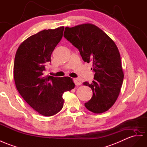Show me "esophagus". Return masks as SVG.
<instances>
[{"label":"esophagus","mask_w":147,"mask_h":147,"mask_svg":"<svg viewBox=\"0 0 147 147\" xmlns=\"http://www.w3.org/2000/svg\"><path fill=\"white\" fill-rule=\"evenodd\" d=\"M73 81H74V84H76V86H80V85L81 84V82L80 80H79L78 78H74V79H73Z\"/></svg>","instance_id":"obj_1"}]
</instances>
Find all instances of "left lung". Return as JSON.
I'll list each match as a JSON object with an SVG mask.
<instances>
[{
    "mask_svg": "<svg viewBox=\"0 0 147 147\" xmlns=\"http://www.w3.org/2000/svg\"><path fill=\"white\" fill-rule=\"evenodd\" d=\"M64 37L78 49L84 62L92 63L94 80L83 84L91 88L93 94L85 107L95 114L108 111L117 99L123 80L115 43L102 30L91 24L66 27Z\"/></svg>",
    "mask_w": 147,
    "mask_h": 147,
    "instance_id": "obj_1",
    "label": "left lung"
}]
</instances>
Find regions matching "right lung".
Returning a JSON list of instances; mask_svg holds the SVG:
<instances>
[{
	"mask_svg": "<svg viewBox=\"0 0 147 147\" xmlns=\"http://www.w3.org/2000/svg\"><path fill=\"white\" fill-rule=\"evenodd\" d=\"M64 28L44 30L30 36L20 45L15 56L13 76L18 91L29 106L44 116L61 111L63 93L75 86L69 77L44 74Z\"/></svg>",
	"mask_w": 147,
	"mask_h": 147,
	"instance_id": "right-lung-1",
	"label": "right lung"
}]
</instances>
